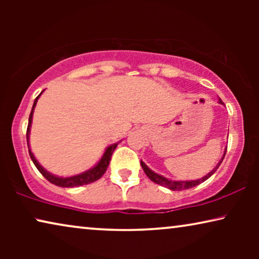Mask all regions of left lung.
I'll return each instance as SVG.
<instances>
[{"mask_svg": "<svg viewBox=\"0 0 259 259\" xmlns=\"http://www.w3.org/2000/svg\"><path fill=\"white\" fill-rule=\"evenodd\" d=\"M219 104H223V101L221 100V99H219ZM225 153H226V151L224 152V155H223L222 160L218 162V165L215 166V167H214L213 169H212V171H211L210 173H208V175L203 177V178H201V179L191 180V182H176V180H169V179H167V178H165V177H162V176H160V175H157V173H154L153 171H151V169L148 168L147 166L145 165L143 161H141L140 164H141V167L144 168V172L146 173V176L152 180V182H154L155 184H159V185H161V186L167 187V189L172 190V191H183V190H187V189H192V187L199 185L200 183H203V182H205V180H206V179L210 178V177H211L212 175H213V173H214L215 171H217L218 167H219V165L222 164L223 159H224V157H225Z\"/></svg>", "mask_w": 259, "mask_h": 259, "instance_id": "obj_1", "label": "left lung"}]
</instances>
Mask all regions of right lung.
Instances as JSON below:
<instances>
[{
  "instance_id": "1",
  "label": "right lung",
  "mask_w": 259,
  "mask_h": 259,
  "mask_svg": "<svg viewBox=\"0 0 259 259\" xmlns=\"http://www.w3.org/2000/svg\"><path fill=\"white\" fill-rule=\"evenodd\" d=\"M40 95H38V97H40ZM38 97H36V99H35L33 108H31V112H30V115H29V121H28L27 144H29V143H28V139H29V131H30L31 118H33L34 108H35V106H36V102H37ZM116 145H118V144L111 145V146H109L107 150H106L104 155H102L101 160L99 161L98 165L94 166L93 168L88 169V171L81 173V175H77V176H74V177H68V178H61V177H55V176L51 175V173L46 171V169L42 167L40 164H38L37 160L34 157V154L30 152V150H29V155H30L31 160H33V162H34V165L36 166V168L38 169V171H40L41 175L44 176L45 178L48 180V182H51L52 184H54V185L60 186V187H75V186H82V185H86V184L93 183V182H95V180L100 179L101 177L104 176V173L106 172V169H107L108 165H109V161H111L112 153H113V151L115 150ZM28 147H29V145H28Z\"/></svg>"
}]
</instances>
